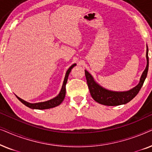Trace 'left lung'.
I'll return each instance as SVG.
<instances>
[{
  "instance_id": "1",
  "label": "left lung",
  "mask_w": 152,
  "mask_h": 152,
  "mask_svg": "<svg viewBox=\"0 0 152 152\" xmlns=\"http://www.w3.org/2000/svg\"><path fill=\"white\" fill-rule=\"evenodd\" d=\"M148 46L147 45V66L142 75L140 78V81L138 85L130 90L126 91H113L104 88L99 85L94 80L91 74L85 70V75H86L87 84L88 86L91 97L95 102L101 104L106 106H118L125 104L134 99L136 95L140 91L141 87L142 86L145 79L147 77V72L149 68V57H148Z\"/></svg>"
}]
</instances>
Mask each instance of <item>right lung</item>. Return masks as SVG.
I'll return each instance as SVG.
<instances>
[{"label":"right lung","mask_w":152,"mask_h":152,"mask_svg":"<svg viewBox=\"0 0 152 152\" xmlns=\"http://www.w3.org/2000/svg\"><path fill=\"white\" fill-rule=\"evenodd\" d=\"M77 65L76 64H72V65L70 66V67L68 68L67 71H66L65 77H64V80L63 82V84H62V87L61 88V91L59 94H58L57 96L54 98L49 99V100L45 101V102H37V103H30L28 102L23 100V99L20 98L19 97H18L17 95H16V97L18 99V100L21 102L28 107L30 109H51V108L57 107L59 106L60 104H61L62 102L64 101V97H65L66 95V84L67 83L68 81V75H69L70 71L72 69V68L74 66H75Z\"/></svg>","instance_id":"right-lung-1"}]
</instances>
